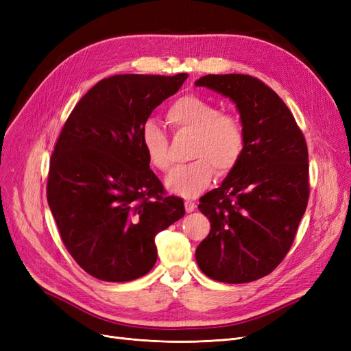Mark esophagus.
I'll use <instances>...</instances> for the list:
<instances>
[{"label": "esophagus", "instance_id": "obj_1", "mask_svg": "<svg viewBox=\"0 0 351 351\" xmlns=\"http://www.w3.org/2000/svg\"><path fill=\"white\" fill-rule=\"evenodd\" d=\"M184 208H186V212H187V214H190V212H193V210H195L196 204H195V202H192V200H186V202H184Z\"/></svg>", "mask_w": 351, "mask_h": 351}]
</instances>
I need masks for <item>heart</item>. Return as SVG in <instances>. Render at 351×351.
Listing matches in <instances>:
<instances>
[{"label": "heart", "instance_id": "1", "mask_svg": "<svg viewBox=\"0 0 351 351\" xmlns=\"http://www.w3.org/2000/svg\"><path fill=\"white\" fill-rule=\"evenodd\" d=\"M167 121L178 133L193 136L190 158L165 180V186L178 196L195 197L205 190L215 176H227L236 168L246 146V134L236 115L221 112L218 105L197 95H184L167 111ZM141 139L143 151L159 171H168L173 164L168 139L155 121H146Z\"/></svg>", "mask_w": 351, "mask_h": 351}]
</instances>
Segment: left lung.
Returning a JSON list of instances; mask_svg holds the SVG:
<instances>
[{
  "label": "left lung",
  "mask_w": 351,
  "mask_h": 351,
  "mask_svg": "<svg viewBox=\"0 0 351 351\" xmlns=\"http://www.w3.org/2000/svg\"><path fill=\"white\" fill-rule=\"evenodd\" d=\"M195 84L234 102L246 134L236 168L199 200L210 231L196 262L215 281L250 282L277 268L294 241L309 199L306 141L291 111L259 79L208 74Z\"/></svg>",
  "instance_id": "obj_1"
}]
</instances>
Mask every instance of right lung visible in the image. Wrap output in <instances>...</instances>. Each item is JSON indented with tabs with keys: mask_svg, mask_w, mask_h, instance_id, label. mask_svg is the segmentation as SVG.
Segmentation results:
<instances>
[{
	"mask_svg": "<svg viewBox=\"0 0 351 351\" xmlns=\"http://www.w3.org/2000/svg\"><path fill=\"white\" fill-rule=\"evenodd\" d=\"M187 77L102 79L62 127L51 155L47 199L69 253L95 278L143 277L156 262L155 236L184 215L182 197L164 196L141 132Z\"/></svg>",
	"mask_w": 351,
	"mask_h": 351,
	"instance_id": "right-lung-1",
	"label": "right lung"
}]
</instances>
